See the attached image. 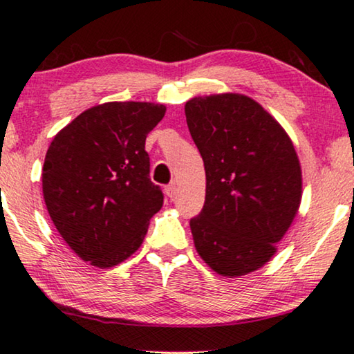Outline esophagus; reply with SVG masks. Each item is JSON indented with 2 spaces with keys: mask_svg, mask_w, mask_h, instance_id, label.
Here are the masks:
<instances>
[{
  "mask_svg": "<svg viewBox=\"0 0 354 354\" xmlns=\"http://www.w3.org/2000/svg\"><path fill=\"white\" fill-rule=\"evenodd\" d=\"M165 192H166L169 198H174V196H176V193H177V183L176 182L169 183V185L165 188Z\"/></svg>",
  "mask_w": 354,
  "mask_h": 354,
  "instance_id": "34e87169",
  "label": "esophagus"
}]
</instances>
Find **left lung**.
Returning <instances> with one entry per match:
<instances>
[{
	"label": "left lung",
	"instance_id": "8db88e82",
	"mask_svg": "<svg viewBox=\"0 0 354 354\" xmlns=\"http://www.w3.org/2000/svg\"><path fill=\"white\" fill-rule=\"evenodd\" d=\"M187 124L204 161L206 199L189 220L199 257L238 278L268 263L301 203V167L284 127L238 92L198 95Z\"/></svg>",
	"mask_w": 354,
	"mask_h": 354
}]
</instances>
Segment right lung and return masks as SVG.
Wrapping results in <instances>:
<instances>
[{
  "label": "right lung",
  "instance_id": "1",
  "mask_svg": "<svg viewBox=\"0 0 354 354\" xmlns=\"http://www.w3.org/2000/svg\"><path fill=\"white\" fill-rule=\"evenodd\" d=\"M166 113L151 102L91 106L55 134L44 158L43 196L70 249L97 268H111L140 248L162 206L150 180L148 132Z\"/></svg>",
  "mask_w": 354,
  "mask_h": 354
}]
</instances>
